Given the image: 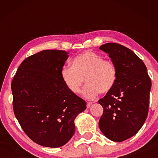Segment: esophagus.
Listing matches in <instances>:
<instances>
[{
    "instance_id": "obj_1",
    "label": "esophagus",
    "mask_w": 158,
    "mask_h": 158,
    "mask_svg": "<svg viewBox=\"0 0 158 158\" xmlns=\"http://www.w3.org/2000/svg\"><path fill=\"white\" fill-rule=\"evenodd\" d=\"M92 105V103L91 102H87V104H86V107L87 108H89L90 106Z\"/></svg>"
}]
</instances>
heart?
I'll list each match as a JSON object with an SVG mask.
<instances>
[{
  "instance_id": "b5f03b06",
  "label": "heart",
  "mask_w": 158,
  "mask_h": 158,
  "mask_svg": "<svg viewBox=\"0 0 158 158\" xmlns=\"http://www.w3.org/2000/svg\"><path fill=\"white\" fill-rule=\"evenodd\" d=\"M60 74L66 87L74 94L81 92L85 79L87 85L83 95L89 100L95 99L98 93L106 94L110 92L117 80L114 63L91 51L76 56L72 61L71 68H63Z\"/></svg>"
}]
</instances>
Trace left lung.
<instances>
[{"instance_id": "8db88e82", "label": "left lung", "mask_w": 158, "mask_h": 158, "mask_svg": "<svg viewBox=\"0 0 158 158\" xmlns=\"http://www.w3.org/2000/svg\"><path fill=\"white\" fill-rule=\"evenodd\" d=\"M100 49L107 53L116 66L114 89L100 99L104 109L99 127L106 137L117 142L136 135L148 116L151 81L145 64L132 50L117 43H106Z\"/></svg>"}]
</instances>
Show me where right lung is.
<instances>
[{"mask_svg":"<svg viewBox=\"0 0 158 158\" xmlns=\"http://www.w3.org/2000/svg\"><path fill=\"white\" fill-rule=\"evenodd\" d=\"M68 53L43 50L26 58L12 79L13 109L21 128L45 147L65 145L75 132L74 119L86 102L71 93L61 77Z\"/></svg>","mask_w":158,"mask_h":158,"instance_id":"add662e5","label":"right lung"}]
</instances>
